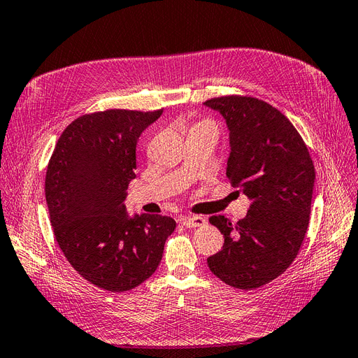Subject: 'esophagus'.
Listing matches in <instances>:
<instances>
[{
  "label": "esophagus",
  "instance_id": "obj_1",
  "mask_svg": "<svg viewBox=\"0 0 358 358\" xmlns=\"http://www.w3.org/2000/svg\"><path fill=\"white\" fill-rule=\"evenodd\" d=\"M180 224L187 227V229H194V227H203L206 224V220L203 216H183Z\"/></svg>",
  "mask_w": 358,
  "mask_h": 358
}]
</instances>
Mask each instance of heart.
I'll return each mask as SVG.
<instances>
[{
    "mask_svg": "<svg viewBox=\"0 0 358 358\" xmlns=\"http://www.w3.org/2000/svg\"><path fill=\"white\" fill-rule=\"evenodd\" d=\"M203 124H206V122H203Z\"/></svg>",
    "mask_w": 358,
    "mask_h": 358,
    "instance_id": "obj_1",
    "label": "heart"
}]
</instances>
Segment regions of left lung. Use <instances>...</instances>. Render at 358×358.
<instances>
[{
  "label": "left lung",
  "mask_w": 358,
  "mask_h": 358,
  "mask_svg": "<svg viewBox=\"0 0 358 358\" xmlns=\"http://www.w3.org/2000/svg\"><path fill=\"white\" fill-rule=\"evenodd\" d=\"M204 104L225 119L231 148L227 178L251 200L236 225L222 215L209 218L224 234V246L208 266L227 285L254 289L282 275L297 257L309 225L315 169L301 136L273 106L248 95Z\"/></svg>",
  "instance_id": "obj_1"
}]
</instances>
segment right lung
<instances>
[{"mask_svg":"<svg viewBox=\"0 0 358 358\" xmlns=\"http://www.w3.org/2000/svg\"><path fill=\"white\" fill-rule=\"evenodd\" d=\"M162 109L83 115L64 129L49 159L45 192L53 234L73 268L95 287L122 292L152 275L176 221L128 216L136 145Z\"/></svg>","mask_w":358,"mask_h":358,"instance_id":"1","label":"right lung"}]
</instances>
